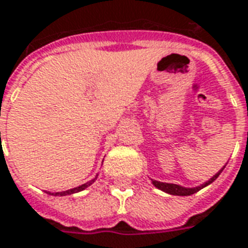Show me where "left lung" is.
I'll return each instance as SVG.
<instances>
[{
    "instance_id": "8db88e82",
    "label": "left lung",
    "mask_w": 248,
    "mask_h": 248,
    "mask_svg": "<svg viewBox=\"0 0 248 248\" xmlns=\"http://www.w3.org/2000/svg\"><path fill=\"white\" fill-rule=\"evenodd\" d=\"M223 168H225V167H223ZM223 168H222L218 173H216V175L213 176L210 180L206 181V183H203V184L200 185V186H196V188H184V186H180V185L168 184V183H160V181H156V180H152V184L155 185L157 189L163 190V192H166V193L173 194V196H190V194H194L196 192H199L200 189L205 188L206 185L212 184L213 181L216 180L218 176H219V173L223 170Z\"/></svg>"
}]
</instances>
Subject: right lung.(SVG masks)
Wrapping results in <instances>:
<instances>
[{"instance_id":"obj_1","label":"right lung","mask_w":248,"mask_h":248,"mask_svg":"<svg viewBox=\"0 0 248 248\" xmlns=\"http://www.w3.org/2000/svg\"><path fill=\"white\" fill-rule=\"evenodd\" d=\"M96 179H97V176H96V177H94V179H92L91 181H88V183H85V184L80 185V186H78V188H73V189L65 190V192H56V193H49V192H47V193H48V194H54V196H67V194L78 193V192H81V190H84V189H85V188H88L89 185L93 184Z\"/></svg>"}]
</instances>
